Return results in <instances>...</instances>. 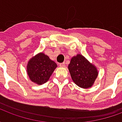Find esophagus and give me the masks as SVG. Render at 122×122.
<instances>
[{"instance_id": "34e87169", "label": "esophagus", "mask_w": 122, "mask_h": 122, "mask_svg": "<svg viewBox=\"0 0 122 122\" xmlns=\"http://www.w3.org/2000/svg\"><path fill=\"white\" fill-rule=\"evenodd\" d=\"M59 66H61V67H65V63H59Z\"/></svg>"}]
</instances>
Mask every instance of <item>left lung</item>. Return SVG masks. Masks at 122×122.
Returning a JSON list of instances; mask_svg holds the SVG:
<instances>
[{
	"instance_id": "1",
	"label": "left lung",
	"mask_w": 122,
	"mask_h": 122,
	"mask_svg": "<svg viewBox=\"0 0 122 122\" xmlns=\"http://www.w3.org/2000/svg\"><path fill=\"white\" fill-rule=\"evenodd\" d=\"M68 68L73 82L84 89L92 87L98 76L97 68L80 54L71 59Z\"/></svg>"
}]
</instances>
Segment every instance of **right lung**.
Masks as SVG:
<instances>
[{"mask_svg": "<svg viewBox=\"0 0 122 122\" xmlns=\"http://www.w3.org/2000/svg\"><path fill=\"white\" fill-rule=\"evenodd\" d=\"M57 64L42 52L38 53L29 61L27 66L28 76L32 82L42 85L48 81Z\"/></svg>", "mask_w": 122, "mask_h": 122, "instance_id": "add662e5", "label": "right lung"}]
</instances>
